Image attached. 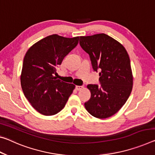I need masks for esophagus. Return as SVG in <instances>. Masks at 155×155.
Instances as JSON below:
<instances>
[{
	"label": "esophagus",
	"mask_w": 155,
	"mask_h": 155,
	"mask_svg": "<svg viewBox=\"0 0 155 155\" xmlns=\"http://www.w3.org/2000/svg\"><path fill=\"white\" fill-rule=\"evenodd\" d=\"M83 86H79V85H77V86H76V89L77 90H81V89H83Z\"/></svg>",
	"instance_id": "obj_1"
}]
</instances>
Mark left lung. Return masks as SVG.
<instances>
[{
    "instance_id": "obj_1",
    "label": "left lung",
    "mask_w": 155,
    "mask_h": 155,
    "mask_svg": "<svg viewBox=\"0 0 155 155\" xmlns=\"http://www.w3.org/2000/svg\"><path fill=\"white\" fill-rule=\"evenodd\" d=\"M79 43L89 54L93 70L100 71L101 86H87L91 97L85 103V109L99 119L112 117L132 92L133 77L128 54L121 43L105 34L80 36Z\"/></svg>"
}]
</instances>
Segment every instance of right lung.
Returning a JSON list of instances; mask_svg holds the SVG:
<instances>
[{
  "label": "right lung",
  "mask_w": 155,
  "mask_h": 155,
  "mask_svg": "<svg viewBox=\"0 0 155 155\" xmlns=\"http://www.w3.org/2000/svg\"><path fill=\"white\" fill-rule=\"evenodd\" d=\"M79 36L53 34L41 39L25 54L21 83L24 95L36 111L45 116L59 112L75 85L56 79L54 74L63 58L77 45Z\"/></svg>",
  "instance_id": "add662e5"
}]
</instances>
